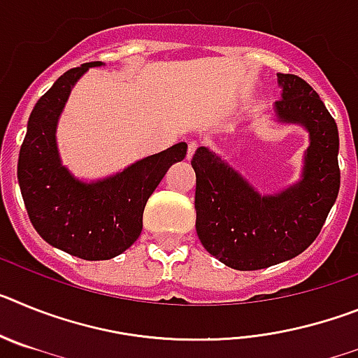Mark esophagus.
Returning <instances> with one entry per match:
<instances>
[{
  "label": "esophagus",
  "instance_id": "obj_1",
  "mask_svg": "<svg viewBox=\"0 0 358 358\" xmlns=\"http://www.w3.org/2000/svg\"><path fill=\"white\" fill-rule=\"evenodd\" d=\"M197 147H199V143L195 140H192V141H188V150H186V157H192L194 156V152L197 150Z\"/></svg>",
  "mask_w": 358,
  "mask_h": 358
}]
</instances>
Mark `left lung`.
Here are the masks:
<instances>
[{"instance_id":"left-lung-1","label":"left lung","mask_w":358,"mask_h":358,"mask_svg":"<svg viewBox=\"0 0 358 358\" xmlns=\"http://www.w3.org/2000/svg\"><path fill=\"white\" fill-rule=\"evenodd\" d=\"M283 87L274 103L280 122L308 131L301 181L274 195H260L222 157L199 147L192 157L197 177L195 229L218 262L256 271L301 255L317 238L339 195V131L319 94L297 75H278Z\"/></svg>"}]
</instances>
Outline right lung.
Instances as JSON below:
<instances>
[{"label": "right lung", "mask_w": 358, "mask_h": 358, "mask_svg": "<svg viewBox=\"0 0 358 358\" xmlns=\"http://www.w3.org/2000/svg\"><path fill=\"white\" fill-rule=\"evenodd\" d=\"M94 66L102 62L69 69L39 98L17 161L19 188L41 238L91 262L110 260L138 240L148 197L170 164L185 159L188 148L177 143L102 181L82 182L73 177L57 150V122L73 85Z\"/></svg>", "instance_id": "1"}]
</instances>
